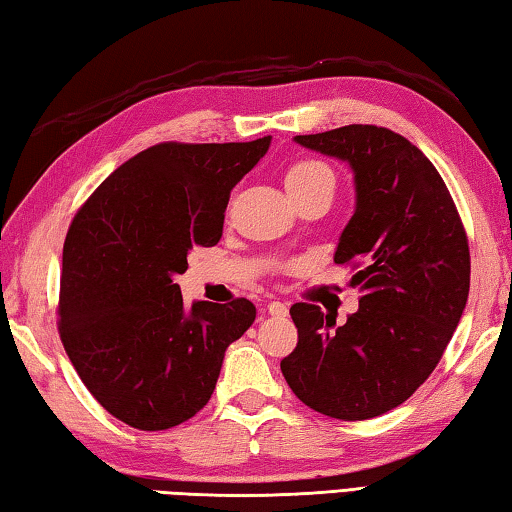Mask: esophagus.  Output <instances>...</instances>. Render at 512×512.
Returning a JSON list of instances; mask_svg holds the SVG:
<instances>
[{
    "mask_svg": "<svg viewBox=\"0 0 512 512\" xmlns=\"http://www.w3.org/2000/svg\"><path fill=\"white\" fill-rule=\"evenodd\" d=\"M268 314L271 316H277V318H282V316H289V307L284 305V302H280V300H273V302H268Z\"/></svg>",
    "mask_w": 512,
    "mask_h": 512,
    "instance_id": "obj_1",
    "label": "esophagus"
}]
</instances>
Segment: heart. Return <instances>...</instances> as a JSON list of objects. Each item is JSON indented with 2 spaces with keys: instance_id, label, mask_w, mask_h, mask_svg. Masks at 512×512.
Wrapping results in <instances>:
<instances>
[{
  "instance_id": "1",
  "label": "heart",
  "mask_w": 512,
  "mask_h": 512,
  "mask_svg": "<svg viewBox=\"0 0 512 512\" xmlns=\"http://www.w3.org/2000/svg\"><path fill=\"white\" fill-rule=\"evenodd\" d=\"M284 187H287L289 196L305 194V192H311V189H318V187H327L334 192L336 178H334L332 169H329L323 162L298 160L291 164L287 173H284Z\"/></svg>"
}]
</instances>
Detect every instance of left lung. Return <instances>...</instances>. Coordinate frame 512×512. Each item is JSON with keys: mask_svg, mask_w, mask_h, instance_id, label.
<instances>
[{"mask_svg": "<svg viewBox=\"0 0 512 512\" xmlns=\"http://www.w3.org/2000/svg\"><path fill=\"white\" fill-rule=\"evenodd\" d=\"M293 142L352 169L334 262L361 266V300L345 325L296 302L298 345L280 368L309 409L368 420L409 400L443 357L470 293V248L443 178L406 137L352 124Z\"/></svg>", "mask_w": 512, "mask_h": 512, "instance_id": "1", "label": "left lung"}]
</instances>
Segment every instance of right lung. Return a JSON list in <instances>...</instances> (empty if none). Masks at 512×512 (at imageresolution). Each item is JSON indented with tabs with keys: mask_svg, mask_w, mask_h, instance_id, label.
I'll use <instances>...</instances> for the list:
<instances>
[{
	"mask_svg": "<svg viewBox=\"0 0 512 512\" xmlns=\"http://www.w3.org/2000/svg\"><path fill=\"white\" fill-rule=\"evenodd\" d=\"M255 142H164L103 180L69 225L60 275V339L103 409L162 431L203 409L225 350L257 309L196 300L173 277L196 246L219 244L230 192L264 158Z\"/></svg>",
	"mask_w": 512,
	"mask_h": 512,
	"instance_id": "obj_1",
	"label": "right lung"
}]
</instances>
